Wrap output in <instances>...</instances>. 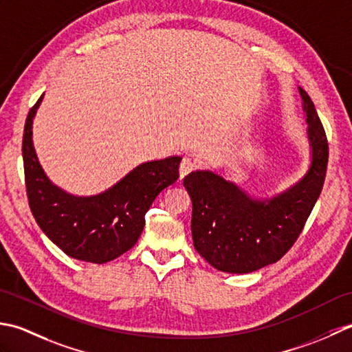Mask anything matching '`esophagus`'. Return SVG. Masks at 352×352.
<instances>
[{
	"label": "esophagus",
	"mask_w": 352,
	"mask_h": 352,
	"mask_svg": "<svg viewBox=\"0 0 352 352\" xmlns=\"http://www.w3.org/2000/svg\"><path fill=\"white\" fill-rule=\"evenodd\" d=\"M196 168V162L191 160V157H184L182 160V162H181V166H179V176H181V179H184L186 175L188 173H191L192 170Z\"/></svg>",
	"instance_id": "1"
}]
</instances>
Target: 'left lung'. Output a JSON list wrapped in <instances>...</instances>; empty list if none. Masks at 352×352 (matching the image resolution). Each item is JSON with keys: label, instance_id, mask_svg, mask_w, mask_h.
I'll use <instances>...</instances> for the list:
<instances>
[{"label": "left lung", "instance_id": "obj_1", "mask_svg": "<svg viewBox=\"0 0 352 352\" xmlns=\"http://www.w3.org/2000/svg\"><path fill=\"white\" fill-rule=\"evenodd\" d=\"M310 146L305 175L270 197L249 195L211 170L184 179L192 202L195 249L214 269L250 274L276 263L296 241L324 186L328 142L311 98L299 86Z\"/></svg>", "mask_w": 352, "mask_h": 352}]
</instances>
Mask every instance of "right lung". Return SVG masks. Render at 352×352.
I'll list each match as a JSON object with an SVG mask.
<instances>
[{
  "mask_svg": "<svg viewBox=\"0 0 352 352\" xmlns=\"http://www.w3.org/2000/svg\"><path fill=\"white\" fill-rule=\"evenodd\" d=\"M42 98L28 112L23 138L27 196L36 223L71 258L96 264L116 260L138 241L146 212L177 181L182 157L142 162L97 195H71L47 176L33 146V120Z\"/></svg>",
  "mask_w": 352,
  "mask_h": 352,
  "instance_id": "add662e5",
  "label": "right lung"
}]
</instances>
